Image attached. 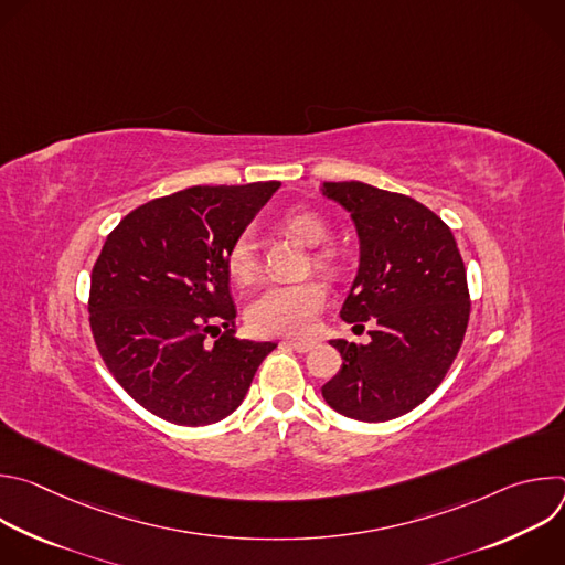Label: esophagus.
Here are the masks:
<instances>
[{"label":"esophagus","instance_id":"esophagus-1","mask_svg":"<svg viewBox=\"0 0 565 565\" xmlns=\"http://www.w3.org/2000/svg\"><path fill=\"white\" fill-rule=\"evenodd\" d=\"M286 344H288L290 349H295L297 353H308V351L315 347L312 342H299V340H288Z\"/></svg>","mask_w":565,"mask_h":565}]
</instances>
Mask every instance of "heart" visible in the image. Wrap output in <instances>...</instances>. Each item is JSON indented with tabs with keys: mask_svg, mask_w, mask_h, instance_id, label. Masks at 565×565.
Returning <instances> with one entry per match:
<instances>
[{
	"mask_svg": "<svg viewBox=\"0 0 565 565\" xmlns=\"http://www.w3.org/2000/svg\"><path fill=\"white\" fill-rule=\"evenodd\" d=\"M284 227L306 246H321L312 253V264L319 270L333 273L340 266V255L324 246L331 238L329 221L312 210H292L284 216ZM225 270L248 286L259 275L257 238L250 230L238 232L225 250ZM327 303V288L317 279L281 281L262 288L246 308V321L257 335H308Z\"/></svg>",
	"mask_w": 565,
	"mask_h": 565,
	"instance_id": "1",
	"label": "heart"
}]
</instances>
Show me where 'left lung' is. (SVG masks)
<instances>
[{"label": "left lung", "mask_w": 565, "mask_h": 565, "mask_svg": "<svg viewBox=\"0 0 565 565\" xmlns=\"http://www.w3.org/2000/svg\"><path fill=\"white\" fill-rule=\"evenodd\" d=\"M360 236V268L340 317L369 321V344L331 340L342 369L321 395L353 420L384 423L416 409L447 375L469 321L465 264L447 223L412 196L360 181L324 183Z\"/></svg>", "instance_id": "1"}]
</instances>
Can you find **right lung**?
<instances>
[{"mask_svg": "<svg viewBox=\"0 0 565 565\" xmlns=\"http://www.w3.org/2000/svg\"><path fill=\"white\" fill-rule=\"evenodd\" d=\"M279 185L188 188L136 207L107 236L92 273V333L116 382L153 416L223 420L277 349L234 338L225 250Z\"/></svg>", "mask_w": 565, "mask_h": 565, "instance_id": "obj_1", "label": "right lung"}]
</instances>
